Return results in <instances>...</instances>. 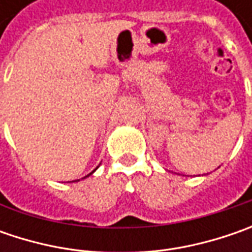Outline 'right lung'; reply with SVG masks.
I'll list each match as a JSON object with an SVG mask.
<instances>
[{"label":"right lung","instance_id":"1","mask_svg":"<svg viewBox=\"0 0 252 252\" xmlns=\"http://www.w3.org/2000/svg\"><path fill=\"white\" fill-rule=\"evenodd\" d=\"M94 171H95V169H94ZM94 171H92V172H94ZM92 172H91V174H92ZM91 174H90V175H91ZM87 177H88V175H87ZM77 181H78V179H77Z\"/></svg>","mask_w":252,"mask_h":252}]
</instances>
